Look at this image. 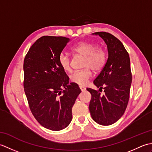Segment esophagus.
I'll return each mask as SVG.
<instances>
[{"label":"esophagus","instance_id":"34e87169","mask_svg":"<svg viewBox=\"0 0 152 152\" xmlns=\"http://www.w3.org/2000/svg\"><path fill=\"white\" fill-rule=\"evenodd\" d=\"M80 89H81L82 91H84L85 90H86V88H84V87H83V86H80Z\"/></svg>","mask_w":152,"mask_h":152}]
</instances>
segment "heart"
Wrapping results in <instances>:
<instances>
[{"label": "heart", "mask_w": 152, "mask_h": 152, "mask_svg": "<svg viewBox=\"0 0 152 152\" xmlns=\"http://www.w3.org/2000/svg\"><path fill=\"white\" fill-rule=\"evenodd\" d=\"M71 50L74 53L84 57L82 64L84 69L76 71L71 74L70 82L80 86H86L92 77L91 69L98 72L105 65L106 53L102 48H96L95 44L89 42H80L72 46ZM58 62L64 72H71V60L67 54L64 52L61 53L58 58Z\"/></svg>", "instance_id": "b5f03b06"}]
</instances>
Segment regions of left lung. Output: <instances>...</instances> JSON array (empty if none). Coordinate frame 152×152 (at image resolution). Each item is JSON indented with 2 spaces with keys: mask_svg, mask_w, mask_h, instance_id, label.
Listing matches in <instances>:
<instances>
[{
  "mask_svg": "<svg viewBox=\"0 0 152 152\" xmlns=\"http://www.w3.org/2000/svg\"><path fill=\"white\" fill-rule=\"evenodd\" d=\"M93 34L101 37L107 45L108 57L104 66L93 83L99 91L91 88L89 108L93 120L102 125H110L124 115L129 99L132 82L130 58L120 40L106 32ZM104 94L100 93L102 89Z\"/></svg>",
  "mask_w": 152,
  "mask_h": 152,
  "instance_id": "1",
  "label": "left lung"
}]
</instances>
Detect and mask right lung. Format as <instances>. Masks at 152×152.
I'll return each mask as SVG.
<instances>
[{
    "label": "right lung",
    "mask_w": 152,
    "mask_h": 152,
    "mask_svg": "<svg viewBox=\"0 0 152 152\" xmlns=\"http://www.w3.org/2000/svg\"><path fill=\"white\" fill-rule=\"evenodd\" d=\"M70 41L63 37L44 36L35 42L24 59V91L32 114L51 131L66 128L72 119V108L81 93L69 83L58 58Z\"/></svg>",
    "instance_id": "right-lung-1"
}]
</instances>
